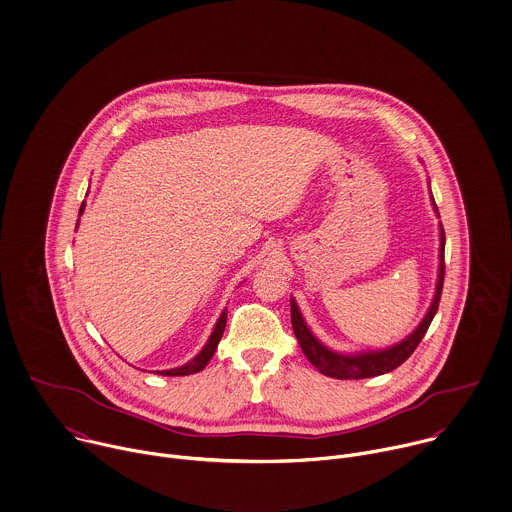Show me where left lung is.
<instances>
[{"instance_id":"8db88e82","label":"left lung","mask_w":512,"mask_h":512,"mask_svg":"<svg viewBox=\"0 0 512 512\" xmlns=\"http://www.w3.org/2000/svg\"><path fill=\"white\" fill-rule=\"evenodd\" d=\"M442 284H444V230L440 226V270H438V282H436V296L424 316V320L418 324V328L404 338L400 344L390 346L386 350H378V352H364V354H338L328 350L324 344H320L314 334L308 330L306 322L302 320V314L296 306V302H290V310H292V328L294 334L298 338V344L302 348V352L306 354V358L324 374L330 378H340V380H358V378H370V376H380L386 374L394 368H398L420 344V340L424 338L436 310H438V302H440V294H442Z\"/></svg>"}]
</instances>
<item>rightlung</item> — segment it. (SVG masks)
Segmentation results:
<instances>
[{
	"instance_id": "add662e5",
	"label": "right lung",
	"mask_w": 512,
	"mask_h": 512,
	"mask_svg": "<svg viewBox=\"0 0 512 512\" xmlns=\"http://www.w3.org/2000/svg\"><path fill=\"white\" fill-rule=\"evenodd\" d=\"M82 210H84V204H82V208H80V214H82ZM226 318H228V312L224 310L222 316H220V320H218V324H216V328H214V332H212V336H210V340H208V344L204 346V350H202L192 362H188V364H184V366H180V368H174V370H162V372H158V374H162V376H188V374H194V372L204 370L206 364L210 362V358L214 356V352H216V348H218V342H220V338H222V334H224Z\"/></svg>"
}]
</instances>
